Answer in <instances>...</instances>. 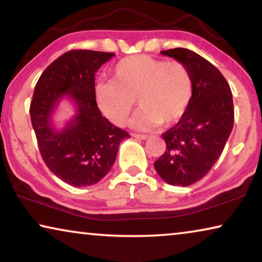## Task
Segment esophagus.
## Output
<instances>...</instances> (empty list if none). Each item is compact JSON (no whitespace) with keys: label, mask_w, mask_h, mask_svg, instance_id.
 Returning <instances> with one entry per match:
<instances>
[{"label":"esophagus","mask_w":262,"mask_h":262,"mask_svg":"<svg viewBox=\"0 0 262 262\" xmlns=\"http://www.w3.org/2000/svg\"><path fill=\"white\" fill-rule=\"evenodd\" d=\"M135 137V139H139V140H147L148 139V135H143V134H134L133 135Z\"/></svg>","instance_id":"obj_1"}]
</instances>
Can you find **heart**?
Here are the masks:
<instances>
[{"label":"heart","instance_id":"b5f03b06","mask_svg":"<svg viewBox=\"0 0 262 262\" xmlns=\"http://www.w3.org/2000/svg\"><path fill=\"white\" fill-rule=\"evenodd\" d=\"M95 95L101 113L117 126L126 125L137 99L141 111L134 125L150 129L184 117L193 97V79L179 61L137 54L119 61L112 79L97 84Z\"/></svg>","mask_w":262,"mask_h":262}]
</instances>
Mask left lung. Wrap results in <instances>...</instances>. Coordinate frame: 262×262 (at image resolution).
<instances>
[{
  "label": "left lung",
  "instance_id": "left-lung-1",
  "mask_svg": "<svg viewBox=\"0 0 262 262\" xmlns=\"http://www.w3.org/2000/svg\"><path fill=\"white\" fill-rule=\"evenodd\" d=\"M184 63L193 79V97L174 127L155 170L167 184L189 186L202 179L223 152L233 127V101L227 79L209 61L186 48L161 52Z\"/></svg>",
  "mask_w": 262,
  "mask_h": 262
}]
</instances>
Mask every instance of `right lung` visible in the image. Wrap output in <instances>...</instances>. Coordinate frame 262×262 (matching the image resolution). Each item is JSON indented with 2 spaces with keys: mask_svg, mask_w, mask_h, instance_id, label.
<instances>
[{
  "mask_svg": "<svg viewBox=\"0 0 262 262\" xmlns=\"http://www.w3.org/2000/svg\"><path fill=\"white\" fill-rule=\"evenodd\" d=\"M113 53L76 50L52 62L35 84L31 122L47 167L75 187L95 185L108 173L120 142L129 137L101 115L96 103L95 74ZM63 98L77 113L57 130L52 114Z\"/></svg>",
  "mask_w": 262,
  "mask_h": 262,
  "instance_id": "add662e5",
  "label": "right lung"
}]
</instances>
